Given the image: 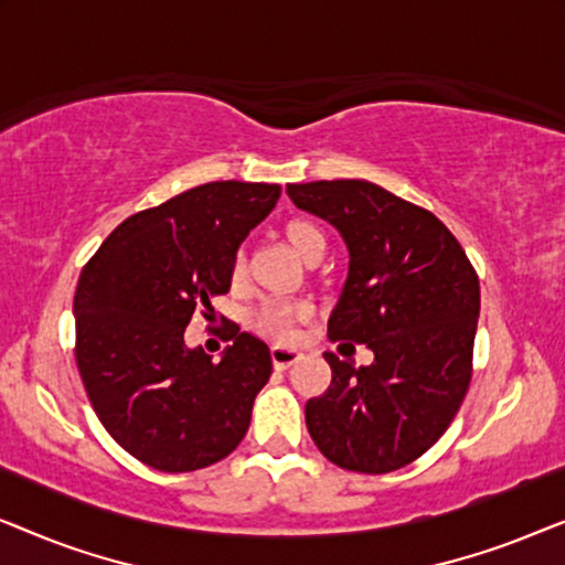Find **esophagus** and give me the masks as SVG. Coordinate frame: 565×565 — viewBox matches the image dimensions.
I'll return each mask as SVG.
<instances>
[{"label": "esophagus", "mask_w": 565, "mask_h": 565, "mask_svg": "<svg viewBox=\"0 0 565 565\" xmlns=\"http://www.w3.org/2000/svg\"><path fill=\"white\" fill-rule=\"evenodd\" d=\"M300 358H303V352L292 350V347H280V344L273 347V365H275L277 370L290 367L292 362H298Z\"/></svg>", "instance_id": "obj_1"}]
</instances>
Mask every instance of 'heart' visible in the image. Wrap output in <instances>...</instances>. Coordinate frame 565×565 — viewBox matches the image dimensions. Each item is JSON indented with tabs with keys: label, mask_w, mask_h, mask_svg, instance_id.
<instances>
[{
	"label": "heart",
	"mask_w": 565,
	"mask_h": 565,
	"mask_svg": "<svg viewBox=\"0 0 565 565\" xmlns=\"http://www.w3.org/2000/svg\"><path fill=\"white\" fill-rule=\"evenodd\" d=\"M285 236H288L292 252L300 254V257H306L316 244H323V234L308 221L288 223ZM238 269H242V254L234 259V273H238ZM308 316H311V306L303 303V300H267L254 313V327L285 342V339L292 337V327L308 319Z\"/></svg>",
	"instance_id": "1"
}]
</instances>
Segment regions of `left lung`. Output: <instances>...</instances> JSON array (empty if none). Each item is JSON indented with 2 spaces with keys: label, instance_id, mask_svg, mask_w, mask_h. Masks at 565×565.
I'll use <instances>...</instances> for the list:
<instances>
[{
  "label": "left lung",
  "instance_id": "8db88e82",
  "mask_svg": "<svg viewBox=\"0 0 565 565\" xmlns=\"http://www.w3.org/2000/svg\"><path fill=\"white\" fill-rule=\"evenodd\" d=\"M300 211L329 221L350 252L329 339L373 350L354 367L323 352L331 385L306 427L334 466L391 473L429 450L466 398L481 311L478 275L443 221L365 180L288 184Z\"/></svg>",
  "mask_w": 565,
  "mask_h": 565
}]
</instances>
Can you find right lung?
Instances as JSON below:
<instances>
[{"label": "right lung", "mask_w": 565, "mask_h": 565, "mask_svg": "<svg viewBox=\"0 0 565 565\" xmlns=\"http://www.w3.org/2000/svg\"><path fill=\"white\" fill-rule=\"evenodd\" d=\"M277 198L280 184H200L122 221L82 269L76 367L103 427L146 466L207 468L249 429L269 347L228 323L234 344L213 362L184 344V329L228 292L238 246Z\"/></svg>", "instance_id": "1"}]
</instances>
